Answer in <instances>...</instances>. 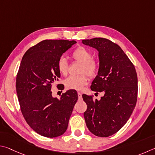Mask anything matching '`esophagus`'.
Segmentation results:
<instances>
[{"label":"esophagus","mask_w":155,"mask_h":155,"mask_svg":"<svg viewBox=\"0 0 155 155\" xmlns=\"http://www.w3.org/2000/svg\"><path fill=\"white\" fill-rule=\"evenodd\" d=\"M78 98L79 99H82V93H78Z\"/></svg>","instance_id":"1"}]
</instances>
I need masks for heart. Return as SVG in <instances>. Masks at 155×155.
<instances>
[{
  "label": "heart",
  "mask_w": 155,
  "mask_h": 155,
  "mask_svg": "<svg viewBox=\"0 0 155 155\" xmlns=\"http://www.w3.org/2000/svg\"><path fill=\"white\" fill-rule=\"evenodd\" d=\"M75 61L82 63L80 73L78 75H71L64 80V85L67 89L81 91L88 82V75L90 77H95L99 69V63L97 59L93 57V53L83 46L75 48L71 54ZM68 62L64 57H61L57 62V69L62 75H67L68 73Z\"/></svg>",
  "instance_id": "b5f03b06"
}]
</instances>
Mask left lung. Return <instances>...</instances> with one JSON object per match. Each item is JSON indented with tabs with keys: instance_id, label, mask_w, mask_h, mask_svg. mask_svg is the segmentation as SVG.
Returning <instances> with one entry per match:
<instances>
[{
	"instance_id": "8db88e82",
	"label": "left lung",
	"mask_w": 155,
	"mask_h": 155,
	"mask_svg": "<svg viewBox=\"0 0 155 155\" xmlns=\"http://www.w3.org/2000/svg\"><path fill=\"white\" fill-rule=\"evenodd\" d=\"M99 51L98 75L92 82V91L104 92L98 101L93 95L82 94L87 105L84 113L92 134L106 137L116 134L129 120L137 103V75L135 68L116 43L105 38L82 40Z\"/></svg>"
}]
</instances>
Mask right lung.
Listing matches in <instances>:
<instances>
[{
    "label": "right lung",
    "instance_id": "obj_1",
    "mask_svg": "<svg viewBox=\"0 0 155 155\" xmlns=\"http://www.w3.org/2000/svg\"><path fill=\"white\" fill-rule=\"evenodd\" d=\"M75 41L43 40L30 48L21 59L15 88L21 114L28 125L42 136L56 137L66 131L75 103V90L62 93L61 99L51 95L52 84L61 73L57 62ZM59 90L64 85L57 84Z\"/></svg>",
    "mask_w": 155,
    "mask_h": 155
}]
</instances>
